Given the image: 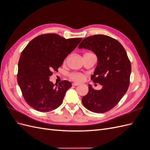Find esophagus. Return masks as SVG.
Wrapping results in <instances>:
<instances>
[{"label":"esophagus","instance_id":"obj_1","mask_svg":"<svg viewBox=\"0 0 150 150\" xmlns=\"http://www.w3.org/2000/svg\"><path fill=\"white\" fill-rule=\"evenodd\" d=\"M79 84H79V83H76V82L72 83V85H73V86H78V85H79Z\"/></svg>","mask_w":150,"mask_h":150}]
</instances>
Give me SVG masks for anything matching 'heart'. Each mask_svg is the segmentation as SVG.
<instances>
[{
    "label": "heart",
    "instance_id": "heart-1",
    "mask_svg": "<svg viewBox=\"0 0 150 150\" xmlns=\"http://www.w3.org/2000/svg\"><path fill=\"white\" fill-rule=\"evenodd\" d=\"M69 78L72 81H81L84 79V76L79 72H73L69 74Z\"/></svg>",
    "mask_w": 150,
    "mask_h": 150
}]
</instances>
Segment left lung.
Here are the masks:
<instances>
[{
    "label": "left lung",
    "instance_id": "left-lung-1",
    "mask_svg": "<svg viewBox=\"0 0 150 150\" xmlns=\"http://www.w3.org/2000/svg\"><path fill=\"white\" fill-rule=\"evenodd\" d=\"M79 49H87L96 54L98 64L91 79L102 85L95 90L89 84L88 93L82 103L88 110L103 113L111 110L123 97L129 85L131 66L125 48L110 36L98 34L84 38Z\"/></svg>",
    "mask_w": 150,
    "mask_h": 150
}]
</instances>
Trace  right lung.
<instances>
[{"mask_svg":"<svg viewBox=\"0 0 150 150\" xmlns=\"http://www.w3.org/2000/svg\"><path fill=\"white\" fill-rule=\"evenodd\" d=\"M82 38L65 39L56 34L38 35L27 45L18 63L17 83L25 101L40 112L56 110L72 84L64 80L55 86L49 81Z\"/></svg>","mask_w":150,"mask_h":150,"instance_id":"right-lung-1","label":"right lung"}]
</instances>
